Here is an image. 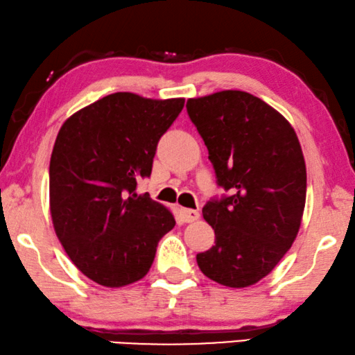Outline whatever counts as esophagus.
I'll return each instance as SVG.
<instances>
[{
    "label": "esophagus",
    "mask_w": 355,
    "mask_h": 355,
    "mask_svg": "<svg viewBox=\"0 0 355 355\" xmlns=\"http://www.w3.org/2000/svg\"><path fill=\"white\" fill-rule=\"evenodd\" d=\"M180 216H182L183 222L191 223V222H196L198 220L199 212L198 211H193V209H182V211H180Z\"/></svg>",
    "instance_id": "34e87169"
}]
</instances>
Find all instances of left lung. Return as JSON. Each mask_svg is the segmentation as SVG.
<instances>
[{
  "label": "left lung",
  "instance_id": "1",
  "mask_svg": "<svg viewBox=\"0 0 355 355\" xmlns=\"http://www.w3.org/2000/svg\"><path fill=\"white\" fill-rule=\"evenodd\" d=\"M187 109L230 193L202 207L216 246L198 254V266L223 286H251L277 267L301 227L307 173L297 135L272 106L239 89L189 98Z\"/></svg>",
  "mask_w": 355,
  "mask_h": 355
}]
</instances>
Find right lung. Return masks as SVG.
I'll return each instance as SVG.
<instances>
[{
	"mask_svg": "<svg viewBox=\"0 0 355 355\" xmlns=\"http://www.w3.org/2000/svg\"><path fill=\"white\" fill-rule=\"evenodd\" d=\"M183 98L151 99L121 92L72 114L49 162V211L64 251L85 277L107 288L141 279L173 214L137 194L151 175L159 139Z\"/></svg>",
	"mask_w": 355,
	"mask_h": 355,
	"instance_id": "right-lung-1",
	"label": "right lung"
}]
</instances>
